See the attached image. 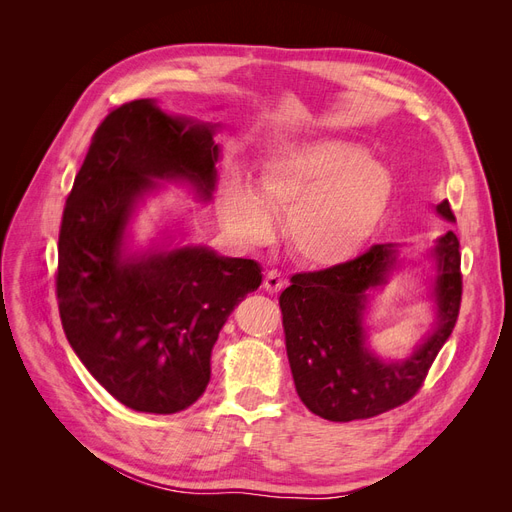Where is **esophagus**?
<instances>
[{"label": "esophagus", "mask_w": 512, "mask_h": 512, "mask_svg": "<svg viewBox=\"0 0 512 512\" xmlns=\"http://www.w3.org/2000/svg\"><path fill=\"white\" fill-rule=\"evenodd\" d=\"M265 290L267 292H271V294H277L280 292L282 288H284V277H282V273H277V271H269L267 275H265Z\"/></svg>", "instance_id": "1"}]
</instances>
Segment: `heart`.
I'll return each instance as SVG.
<instances>
[{"instance_id": "b5f03b06", "label": "heart", "mask_w": 512, "mask_h": 512, "mask_svg": "<svg viewBox=\"0 0 512 512\" xmlns=\"http://www.w3.org/2000/svg\"><path fill=\"white\" fill-rule=\"evenodd\" d=\"M391 170L365 147L318 138L273 151L254 173V190L230 179L220 213L241 245L265 243L282 220L288 252L312 269H337L359 256L389 211Z\"/></svg>"}]
</instances>
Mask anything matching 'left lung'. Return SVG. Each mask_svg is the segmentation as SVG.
<instances>
[{
  "label": "left lung",
  "mask_w": 512,
  "mask_h": 512,
  "mask_svg": "<svg viewBox=\"0 0 512 512\" xmlns=\"http://www.w3.org/2000/svg\"><path fill=\"white\" fill-rule=\"evenodd\" d=\"M436 213L455 222L448 200L436 205ZM429 258L436 318L404 359H380L365 331L371 292L386 286L404 262L399 243L369 247L344 267L290 277L280 297L286 352L297 393L314 414L335 423L359 421L406 404L421 389L459 316L461 254L453 230L436 239Z\"/></svg>",
  "instance_id": "8db88e82"
}]
</instances>
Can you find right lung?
I'll list each match as a JSON object with an SVG mask.
<instances>
[{
  "instance_id": "add662e5",
  "label": "right lung",
  "mask_w": 512,
  "mask_h": 512,
  "mask_svg": "<svg viewBox=\"0 0 512 512\" xmlns=\"http://www.w3.org/2000/svg\"><path fill=\"white\" fill-rule=\"evenodd\" d=\"M220 123L168 115L134 100L100 123L59 230L57 303L72 350L123 406L175 414L205 393L211 350L232 309L254 292L256 260L218 256L164 235L130 247L138 205L158 181L185 183L209 203Z\"/></svg>"
}]
</instances>
